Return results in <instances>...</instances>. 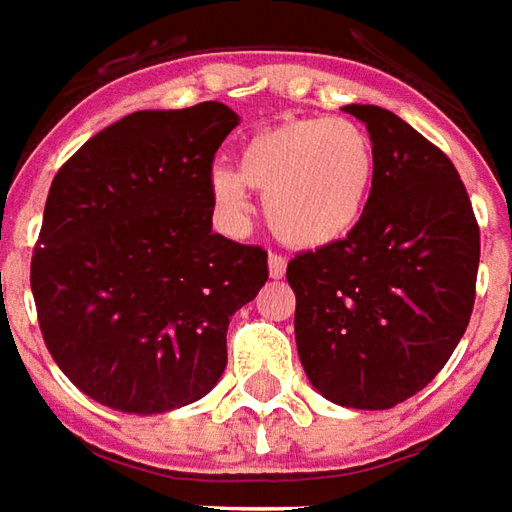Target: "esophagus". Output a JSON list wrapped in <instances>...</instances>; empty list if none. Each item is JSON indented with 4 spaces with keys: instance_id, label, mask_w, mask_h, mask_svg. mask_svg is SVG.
I'll return each instance as SVG.
<instances>
[{
    "instance_id": "1",
    "label": "esophagus",
    "mask_w": 512,
    "mask_h": 512,
    "mask_svg": "<svg viewBox=\"0 0 512 512\" xmlns=\"http://www.w3.org/2000/svg\"><path fill=\"white\" fill-rule=\"evenodd\" d=\"M267 264H270L272 278H283V272H286V256H281V253H270Z\"/></svg>"
}]
</instances>
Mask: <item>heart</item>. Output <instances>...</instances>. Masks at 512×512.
<instances>
[{"label": "heart", "mask_w": 512, "mask_h": 512, "mask_svg": "<svg viewBox=\"0 0 512 512\" xmlns=\"http://www.w3.org/2000/svg\"><path fill=\"white\" fill-rule=\"evenodd\" d=\"M376 177L371 136L357 122L289 119L253 133L237 171H212V196L231 220L248 218V190L264 196L270 229L294 248H327L363 220Z\"/></svg>", "instance_id": "obj_1"}]
</instances>
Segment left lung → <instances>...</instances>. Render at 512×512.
<instances>
[{"mask_svg": "<svg viewBox=\"0 0 512 512\" xmlns=\"http://www.w3.org/2000/svg\"><path fill=\"white\" fill-rule=\"evenodd\" d=\"M343 111L371 133L374 190L346 240L289 261L294 335L327 401L393 409L445 368L466 333L480 229L442 149L387 108Z\"/></svg>", "mask_w": 512, "mask_h": 512, "instance_id": "obj_1", "label": "left lung"}]
</instances>
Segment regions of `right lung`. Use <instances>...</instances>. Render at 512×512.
Segmentation results:
<instances>
[{"mask_svg": "<svg viewBox=\"0 0 512 512\" xmlns=\"http://www.w3.org/2000/svg\"><path fill=\"white\" fill-rule=\"evenodd\" d=\"M240 117L207 100L136 111L57 171L32 253L37 322L81 393L158 414L210 393L267 251L212 231V160Z\"/></svg>", "mask_w": 512, "mask_h": 512, "instance_id": "add662e5", "label": "right lung"}]
</instances>
